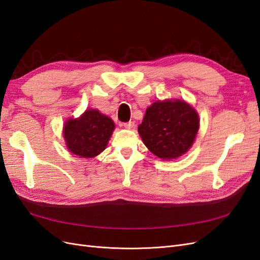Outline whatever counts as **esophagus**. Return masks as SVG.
Here are the masks:
<instances>
[{
	"label": "esophagus",
	"mask_w": 260,
	"mask_h": 260,
	"mask_svg": "<svg viewBox=\"0 0 260 260\" xmlns=\"http://www.w3.org/2000/svg\"><path fill=\"white\" fill-rule=\"evenodd\" d=\"M123 127H124L125 129H132L133 127H135V122H133V121L124 122V123H123Z\"/></svg>",
	"instance_id": "esophagus-1"
}]
</instances>
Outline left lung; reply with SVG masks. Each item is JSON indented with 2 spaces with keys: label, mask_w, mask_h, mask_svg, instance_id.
<instances>
[{
  "label": "left lung",
  "mask_w": 260,
  "mask_h": 260,
  "mask_svg": "<svg viewBox=\"0 0 260 260\" xmlns=\"http://www.w3.org/2000/svg\"><path fill=\"white\" fill-rule=\"evenodd\" d=\"M199 129V114L192 105L182 100H164L147 107L138 131L148 151L170 160L192 147Z\"/></svg>",
  "instance_id": "8db88e82"
}]
</instances>
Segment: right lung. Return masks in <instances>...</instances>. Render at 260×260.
Masks as SVG:
<instances>
[{"instance_id":"obj_1","label":"right lung","mask_w":260,"mask_h":260,"mask_svg":"<svg viewBox=\"0 0 260 260\" xmlns=\"http://www.w3.org/2000/svg\"><path fill=\"white\" fill-rule=\"evenodd\" d=\"M115 123L98 109L89 108L78 118H69L64 123L62 135L70 153L81 158H93L106 148Z\"/></svg>"}]
</instances>
